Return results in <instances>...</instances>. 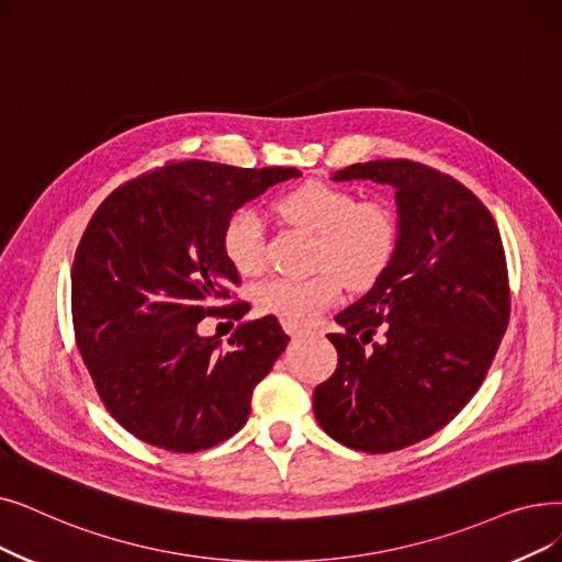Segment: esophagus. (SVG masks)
<instances>
[{"instance_id": "obj_1", "label": "esophagus", "mask_w": 562, "mask_h": 562, "mask_svg": "<svg viewBox=\"0 0 562 562\" xmlns=\"http://www.w3.org/2000/svg\"><path fill=\"white\" fill-rule=\"evenodd\" d=\"M282 326H284V330H286L291 337H303V335L310 333L305 326H301V324H296V322H284Z\"/></svg>"}]
</instances>
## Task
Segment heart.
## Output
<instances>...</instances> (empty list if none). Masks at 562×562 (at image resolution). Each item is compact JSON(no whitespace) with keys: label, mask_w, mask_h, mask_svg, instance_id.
Returning <instances> with one entry per match:
<instances>
[{"label":"heart","mask_w":562,"mask_h":562,"mask_svg":"<svg viewBox=\"0 0 562 562\" xmlns=\"http://www.w3.org/2000/svg\"><path fill=\"white\" fill-rule=\"evenodd\" d=\"M282 221L316 234L314 263L307 278H273L255 289V305L280 319L305 324L341 296V278L351 286H370L390 266L400 243L397 217L387 204L358 202L356 192L322 179L286 190L276 202ZM223 252L240 276L263 268V221L252 206L236 209L221 234Z\"/></svg>","instance_id":"b5f03b06"}]
</instances>
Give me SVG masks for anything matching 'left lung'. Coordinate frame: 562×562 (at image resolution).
Wrapping results in <instances>:
<instances>
[{
    "mask_svg": "<svg viewBox=\"0 0 562 562\" xmlns=\"http://www.w3.org/2000/svg\"><path fill=\"white\" fill-rule=\"evenodd\" d=\"M333 179L393 188L400 243L368 294L335 314L339 362L314 390V416L341 446L393 452L436 434L477 393L509 319L505 250L486 206L431 167L370 160Z\"/></svg>",
    "mask_w": 562,
    "mask_h": 562,
    "instance_id": "8db88e82",
    "label": "left lung"
}]
</instances>
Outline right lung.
Here are the masks:
<instances>
[{"instance_id":"1","label":"right lung","mask_w":562,"mask_h":562,"mask_svg":"<svg viewBox=\"0 0 562 562\" xmlns=\"http://www.w3.org/2000/svg\"><path fill=\"white\" fill-rule=\"evenodd\" d=\"M294 177L296 167L169 162L93 213L70 271L72 326L105 408L139 441L200 452L246 425L289 335L268 314L243 322L223 349L198 324L246 314L243 303L221 305L240 284L223 252L225 221Z\"/></svg>"}]
</instances>
